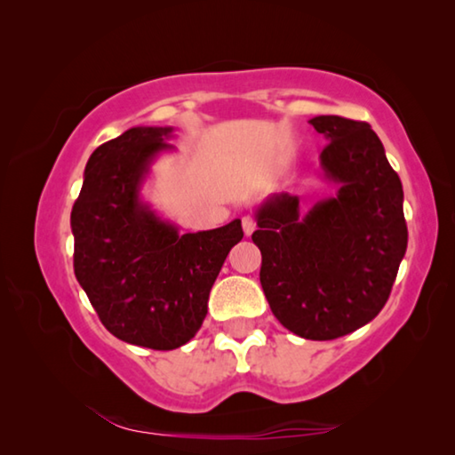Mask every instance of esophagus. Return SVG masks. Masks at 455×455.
<instances>
[{
	"instance_id": "esophagus-1",
	"label": "esophagus",
	"mask_w": 455,
	"mask_h": 455,
	"mask_svg": "<svg viewBox=\"0 0 455 455\" xmlns=\"http://www.w3.org/2000/svg\"><path fill=\"white\" fill-rule=\"evenodd\" d=\"M241 222H243V230H244L246 236H251L252 233H255V228H257L255 219H252V217H243Z\"/></svg>"
}]
</instances>
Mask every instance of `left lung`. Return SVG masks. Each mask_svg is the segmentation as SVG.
Listing matches in <instances>:
<instances>
[{
    "instance_id": "1",
    "label": "left lung",
    "mask_w": 455,
    "mask_h": 455,
    "mask_svg": "<svg viewBox=\"0 0 455 455\" xmlns=\"http://www.w3.org/2000/svg\"><path fill=\"white\" fill-rule=\"evenodd\" d=\"M329 140L323 176L337 187L309 212L281 192L255 212L260 284L292 333L329 341L367 325L387 303L407 249L403 188L367 122L315 116Z\"/></svg>"
}]
</instances>
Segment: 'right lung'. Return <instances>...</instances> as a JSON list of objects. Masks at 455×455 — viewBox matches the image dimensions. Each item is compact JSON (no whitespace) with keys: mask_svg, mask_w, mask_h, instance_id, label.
I'll return each mask as SVG.
<instances>
[{"mask_svg":"<svg viewBox=\"0 0 455 455\" xmlns=\"http://www.w3.org/2000/svg\"><path fill=\"white\" fill-rule=\"evenodd\" d=\"M171 126H136L92 152L72 209L74 273L102 325L156 351L188 343L241 220L180 235L140 190L158 154L174 150Z\"/></svg>","mask_w":455,"mask_h":455,"instance_id":"right-lung-1","label":"right lung"}]
</instances>
